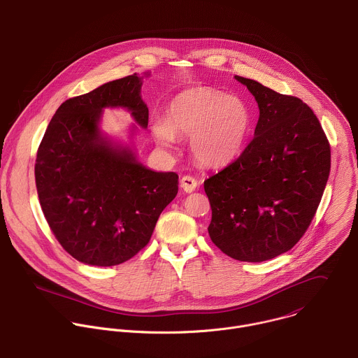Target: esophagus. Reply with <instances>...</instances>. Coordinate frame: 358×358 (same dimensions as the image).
Wrapping results in <instances>:
<instances>
[{
    "label": "esophagus",
    "instance_id": "obj_1",
    "mask_svg": "<svg viewBox=\"0 0 358 358\" xmlns=\"http://www.w3.org/2000/svg\"><path fill=\"white\" fill-rule=\"evenodd\" d=\"M198 187V181L191 177V176H184L181 178V188L185 191V192H192L195 191V188Z\"/></svg>",
    "mask_w": 358,
    "mask_h": 358
}]
</instances>
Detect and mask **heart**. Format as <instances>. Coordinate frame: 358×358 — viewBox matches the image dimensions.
Instances as JSON below:
<instances>
[{"label": "heart", "instance_id": "heart-1", "mask_svg": "<svg viewBox=\"0 0 358 358\" xmlns=\"http://www.w3.org/2000/svg\"><path fill=\"white\" fill-rule=\"evenodd\" d=\"M252 125L254 113L244 99L198 86L170 101L167 120H153L152 134L157 145L166 149L173 148L177 135L191 136L189 146L198 162L222 166L243 152Z\"/></svg>", "mask_w": 358, "mask_h": 358}]
</instances>
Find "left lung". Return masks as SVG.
Returning a JSON list of instances; mask_svg holds the SVG:
<instances>
[{
  "mask_svg": "<svg viewBox=\"0 0 358 358\" xmlns=\"http://www.w3.org/2000/svg\"><path fill=\"white\" fill-rule=\"evenodd\" d=\"M259 107L252 141L203 182L213 244L230 258L262 262L292 250L310 227L331 171V145L299 97L237 76Z\"/></svg>",
  "mask_w": 358,
  "mask_h": 358,
  "instance_id": "1",
  "label": "left lung"
}]
</instances>
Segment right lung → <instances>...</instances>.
<instances>
[{
	"instance_id": "1",
	"label": "right lung",
	"mask_w": 358,
	"mask_h": 358,
	"mask_svg": "<svg viewBox=\"0 0 358 358\" xmlns=\"http://www.w3.org/2000/svg\"><path fill=\"white\" fill-rule=\"evenodd\" d=\"M141 86L134 73L65 100L37 149L41 210L61 247L82 264L114 266L135 257L178 192L176 173L146 169L99 131L104 107H125L148 127Z\"/></svg>"
}]
</instances>
